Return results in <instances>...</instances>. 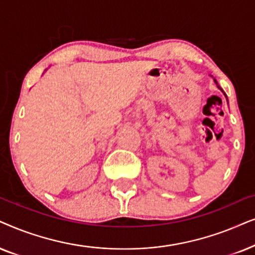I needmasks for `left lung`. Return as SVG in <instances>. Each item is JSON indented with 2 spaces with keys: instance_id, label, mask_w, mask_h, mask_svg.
Here are the masks:
<instances>
[{
  "instance_id": "8db88e82",
  "label": "left lung",
  "mask_w": 255,
  "mask_h": 255,
  "mask_svg": "<svg viewBox=\"0 0 255 255\" xmlns=\"http://www.w3.org/2000/svg\"><path fill=\"white\" fill-rule=\"evenodd\" d=\"M215 83H216V84H218V83H217V80H216V79H215ZM217 86H218V85H217ZM218 88H219V90H220V91H222V92H223V93H224V91H223V90H222V88H220V87H219V86H218ZM224 94H225V93H224ZM225 97H226V94H225Z\"/></svg>"
}]
</instances>
